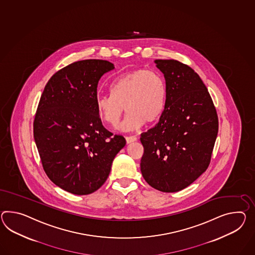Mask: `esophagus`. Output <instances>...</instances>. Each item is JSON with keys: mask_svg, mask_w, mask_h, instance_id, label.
Returning a JSON list of instances; mask_svg holds the SVG:
<instances>
[{"mask_svg": "<svg viewBox=\"0 0 255 255\" xmlns=\"http://www.w3.org/2000/svg\"><path fill=\"white\" fill-rule=\"evenodd\" d=\"M126 142L128 143H132V142H135L137 140V137L135 135H131V136H126Z\"/></svg>", "mask_w": 255, "mask_h": 255, "instance_id": "1", "label": "esophagus"}]
</instances>
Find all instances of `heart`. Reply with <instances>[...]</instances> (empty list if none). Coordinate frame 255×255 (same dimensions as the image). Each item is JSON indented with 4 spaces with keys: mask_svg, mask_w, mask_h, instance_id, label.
I'll return each mask as SVG.
<instances>
[{
    "mask_svg": "<svg viewBox=\"0 0 255 255\" xmlns=\"http://www.w3.org/2000/svg\"><path fill=\"white\" fill-rule=\"evenodd\" d=\"M111 94L100 96L96 108L100 118L116 127L122 115L128 112L119 129L134 130L144 123H153L165 109L168 89L159 73L137 69L117 76L110 86Z\"/></svg>",
    "mask_w": 255,
    "mask_h": 255,
    "instance_id": "1",
    "label": "heart"
}]
</instances>
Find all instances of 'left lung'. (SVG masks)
I'll use <instances>...</instances> for the list:
<instances>
[{"instance_id":"1","label":"left lung","mask_w":255,"mask_h":255,"mask_svg":"<svg viewBox=\"0 0 255 255\" xmlns=\"http://www.w3.org/2000/svg\"><path fill=\"white\" fill-rule=\"evenodd\" d=\"M168 97L159 122L141 134V172L150 186L175 193L208 168L218 136L216 108L193 69L176 60H155Z\"/></svg>"}]
</instances>
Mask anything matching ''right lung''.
I'll return each instance as SVG.
<instances>
[{"mask_svg":"<svg viewBox=\"0 0 255 255\" xmlns=\"http://www.w3.org/2000/svg\"><path fill=\"white\" fill-rule=\"evenodd\" d=\"M113 69L103 60L71 63L50 77L37 106L34 139L44 170L68 193L100 189L126 143L106 129L96 108L100 78Z\"/></svg>","mask_w":255,"mask_h":255,"instance_id":"add662e5","label":"right lung"}]
</instances>
